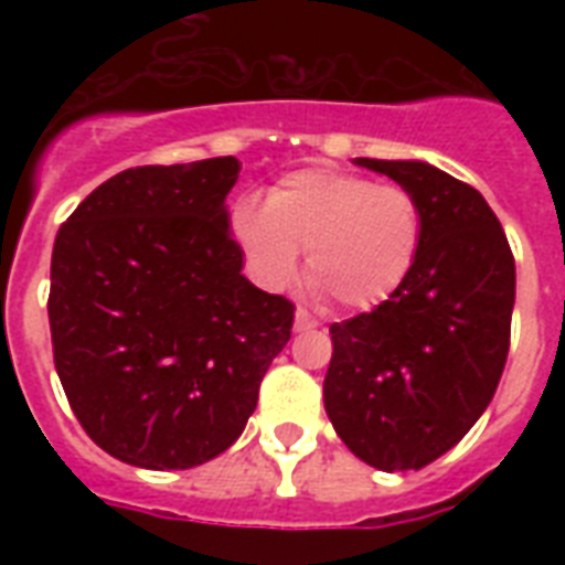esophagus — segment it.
I'll return each instance as SVG.
<instances>
[{
  "instance_id": "obj_1",
  "label": "esophagus",
  "mask_w": 565,
  "mask_h": 565,
  "mask_svg": "<svg viewBox=\"0 0 565 565\" xmlns=\"http://www.w3.org/2000/svg\"><path fill=\"white\" fill-rule=\"evenodd\" d=\"M317 328V319L308 317L305 310H296V331H313Z\"/></svg>"
}]
</instances>
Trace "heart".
Wrapping results in <instances>:
<instances>
[{"label":"heart","mask_w":565,"mask_h":565,"mask_svg":"<svg viewBox=\"0 0 565 565\" xmlns=\"http://www.w3.org/2000/svg\"><path fill=\"white\" fill-rule=\"evenodd\" d=\"M228 222L264 287H290L301 246H308L317 290L352 310L377 308L402 290L425 231L422 204L411 190L331 167L290 172L266 199L237 195Z\"/></svg>","instance_id":"b5f03b06"}]
</instances>
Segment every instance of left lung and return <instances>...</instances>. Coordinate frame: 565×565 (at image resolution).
I'll return each mask as SVG.
<instances>
[{
  "label": "left lung",
  "mask_w": 565,
  "mask_h": 565,
  "mask_svg": "<svg viewBox=\"0 0 565 565\" xmlns=\"http://www.w3.org/2000/svg\"><path fill=\"white\" fill-rule=\"evenodd\" d=\"M354 163L411 190L425 231L402 290L331 326L326 413L363 463L407 472L455 448L492 402L508 363L516 264L475 188L422 161Z\"/></svg>",
  "instance_id": "8db88e82"
}]
</instances>
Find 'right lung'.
<instances>
[{"instance_id":"right-lung-1","label":"right lung","mask_w":565,"mask_h":565,"mask_svg":"<svg viewBox=\"0 0 565 565\" xmlns=\"http://www.w3.org/2000/svg\"><path fill=\"white\" fill-rule=\"evenodd\" d=\"M237 158L135 167L61 225L49 328L75 419L110 457L190 469L255 413L292 301L257 290L228 234Z\"/></svg>"}]
</instances>
